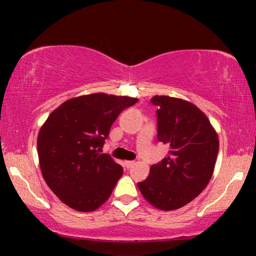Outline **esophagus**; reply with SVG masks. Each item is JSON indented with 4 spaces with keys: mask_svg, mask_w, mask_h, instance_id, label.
<instances>
[{
    "mask_svg": "<svg viewBox=\"0 0 256 256\" xmlns=\"http://www.w3.org/2000/svg\"><path fill=\"white\" fill-rule=\"evenodd\" d=\"M134 165V161H125V166L128 167V168H130V167H132Z\"/></svg>",
    "mask_w": 256,
    "mask_h": 256,
    "instance_id": "34e87169",
    "label": "esophagus"
}]
</instances>
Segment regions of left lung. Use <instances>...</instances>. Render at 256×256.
Returning a JSON list of instances; mask_svg holds the SVG:
<instances>
[{
	"label": "left lung",
	"mask_w": 256,
	"mask_h": 256,
	"mask_svg": "<svg viewBox=\"0 0 256 256\" xmlns=\"http://www.w3.org/2000/svg\"><path fill=\"white\" fill-rule=\"evenodd\" d=\"M150 101L158 106V140L170 152L150 167L146 180L137 183L138 189L158 210H178L210 183L219 152L218 134L192 102L158 95Z\"/></svg>",
	"instance_id": "obj_1"
}]
</instances>
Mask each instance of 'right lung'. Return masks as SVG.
Listing matches in <instances>:
<instances>
[{
  "label": "right lung",
  "instance_id": "right-lung-1",
  "mask_svg": "<svg viewBox=\"0 0 256 256\" xmlns=\"http://www.w3.org/2000/svg\"><path fill=\"white\" fill-rule=\"evenodd\" d=\"M138 98L90 94L67 100L46 120L37 138L42 176L64 204L92 212L110 198L122 167L102 154L110 126Z\"/></svg>",
  "mask_w": 256,
  "mask_h": 256
}]
</instances>
